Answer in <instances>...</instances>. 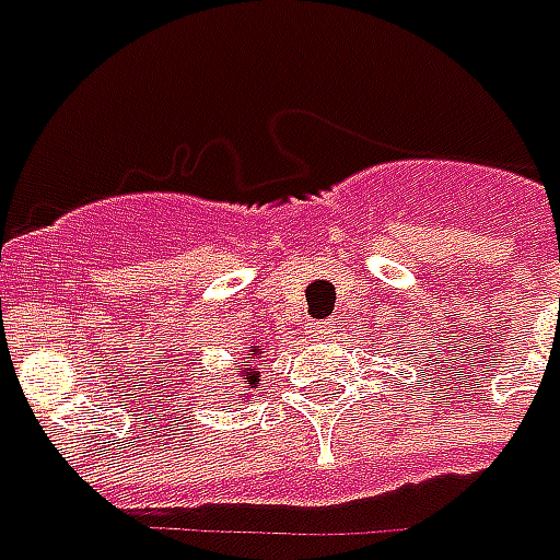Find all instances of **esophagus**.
Returning a JSON list of instances; mask_svg holds the SVG:
<instances>
[{"instance_id": "esophagus-1", "label": "esophagus", "mask_w": 560, "mask_h": 560, "mask_svg": "<svg viewBox=\"0 0 560 560\" xmlns=\"http://www.w3.org/2000/svg\"><path fill=\"white\" fill-rule=\"evenodd\" d=\"M312 336H315L317 341H327L329 336H332V320H317L315 327H312Z\"/></svg>"}]
</instances>
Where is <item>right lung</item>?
<instances>
[{
    "instance_id": "1",
    "label": "right lung",
    "mask_w": 560,
    "mask_h": 560,
    "mask_svg": "<svg viewBox=\"0 0 560 560\" xmlns=\"http://www.w3.org/2000/svg\"><path fill=\"white\" fill-rule=\"evenodd\" d=\"M255 353H260V345H257L255 351L248 353V357H245V360H255ZM257 381H260V372H255V369H252V365H248V369H243V372H240V375H236V399H245V396H248V393H245V389H252V387H257Z\"/></svg>"
}]
</instances>
